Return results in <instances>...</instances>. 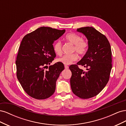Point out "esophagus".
<instances>
[{"mask_svg":"<svg viewBox=\"0 0 126 126\" xmlns=\"http://www.w3.org/2000/svg\"><path fill=\"white\" fill-rule=\"evenodd\" d=\"M64 68H65L66 69H67L69 68V67H68V66H67V65H64Z\"/></svg>","mask_w":126,"mask_h":126,"instance_id":"1","label":"esophagus"}]
</instances>
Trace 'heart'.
Listing matches in <instances>:
<instances>
[{
  "mask_svg": "<svg viewBox=\"0 0 126 126\" xmlns=\"http://www.w3.org/2000/svg\"><path fill=\"white\" fill-rule=\"evenodd\" d=\"M65 40L73 45L72 52H76L80 55H84L87 52L89 47L88 42L79 35L74 32L68 33L64 37ZM53 50L58 56H61L63 54L62 44L59 41H57L53 45ZM78 55L76 53L70 55H64L58 59L57 61L64 64H70L78 59Z\"/></svg>",
  "mask_w": 126,
  "mask_h": 126,
  "instance_id": "obj_1",
  "label": "heart"
}]
</instances>
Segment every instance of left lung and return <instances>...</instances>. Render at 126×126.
<instances>
[{
  "instance_id": "obj_1",
  "label": "left lung",
  "mask_w": 126,
  "mask_h": 126,
  "mask_svg": "<svg viewBox=\"0 0 126 126\" xmlns=\"http://www.w3.org/2000/svg\"><path fill=\"white\" fill-rule=\"evenodd\" d=\"M88 40L85 55L76 64L69 66L70 85L73 93L81 99L97 96L108 83L112 68L111 47L107 37L92 27L77 29ZM87 68L84 72L79 66Z\"/></svg>"
}]
</instances>
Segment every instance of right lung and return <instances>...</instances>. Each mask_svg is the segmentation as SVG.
I'll list each match as a JSON object with an SVG mask.
<instances>
[{
    "mask_svg": "<svg viewBox=\"0 0 126 126\" xmlns=\"http://www.w3.org/2000/svg\"><path fill=\"white\" fill-rule=\"evenodd\" d=\"M64 32V29L41 27L27 34L21 42L16 60V75L22 88L32 98L45 99L55 93L64 65L58 62L47 70L45 69L56 57L53 43Z\"/></svg>",
    "mask_w": 126,
    "mask_h": 126,
    "instance_id": "1",
    "label": "right lung"
}]
</instances>
